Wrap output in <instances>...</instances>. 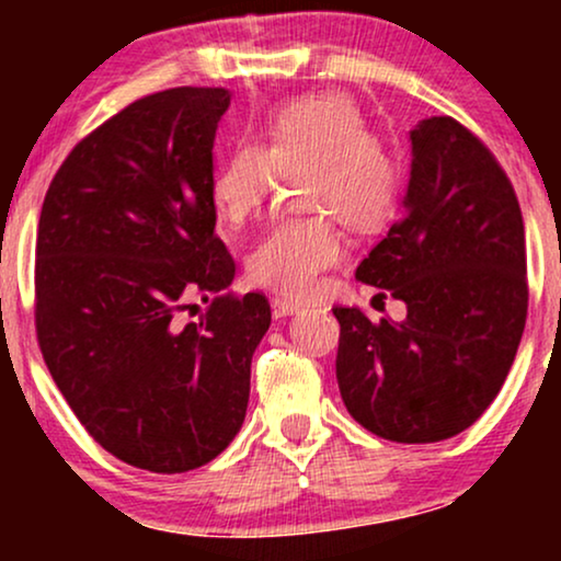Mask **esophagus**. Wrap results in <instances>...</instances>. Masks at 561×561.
Instances as JSON below:
<instances>
[{"label":"esophagus","instance_id":"34e87169","mask_svg":"<svg viewBox=\"0 0 561 561\" xmlns=\"http://www.w3.org/2000/svg\"><path fill=\"white\" fill-rule=\"evenodd\" d=\"M300 306L293 300H282V298H274L272 300V313L274 319H285V317H293V313H298Z\"/></svg>","mask_w":561,"mask_h":561}]
</instances>
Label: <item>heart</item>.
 <instances>
[{
    "label": "heart",
    "instance_id": "heart-1",
    "mask_svg": "<svg viewBox=\"0 0 561 561\" xmlns=\"http://www.w3.org/2000/svg\"><path fill=\"white\" fill-rule=\"evenodd\" d=\"M298 176V205L308 216L274 224L248 259L255 285L287 298H308L327 268L343 259L335 218L353 231H377L396 214L401 163L382 139L369 134L362 107L343 92L298 96L272 113L263 141H244L210 179L218 221L242 227L259 214L282 176Z\"/></svg>",
    "mask_w": 561,
    "mask_h": 561
}]
</instances>
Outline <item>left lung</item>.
Masks as SVG:
<instances>
[{
    "instance_id": "1",
    "label": "left lung",
    "mask_w": 561,
    "mask_h": 561,
    "mask_svg": "<svg viewBox=\"0 0 561 561\" xmlns=\"http://www.w3.org/2000/svg\"><path fill=\"white\" fill-rule=\"evenodd\" d=\"M403 216L358 263L356 279L405 302V319L340 321L345 409L385 440L465 433L499 396L527 317L525 224L504 169L448 115L409 131Z\"/></svg>"
}]
</instances>
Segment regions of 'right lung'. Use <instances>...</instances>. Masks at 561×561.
Listing matches in <instances>:
<instances>
[{"label":"right lung","mask_w":561,"mask_h":561,"mask_svg":"<svg viewBox=\"0 0 561 561\" xmlns=\"http://www.w3.org/2000/svg\"><path fill=\"white\" fill-rule=\"evenodd\" d=\"M229 89L141 96L70 150L42 205L36 337L87 433L160 474L234 440L250 362L272 324L261 293L221 295L234 259L216 237L214 141ZM215 295L199 322L178 313Z\"/></svg>","instance_id":"obj_1"}]
</instances>
